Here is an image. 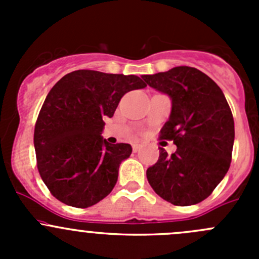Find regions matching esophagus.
Here are the masks:
<instances>
[{
  "mask_svg": "<svg viewBox=\"0 0 259 259\" xmlns=\"http://www.w3.org/2000/svg\"><path fill=\"white\" fill-rule=\"evenodd\" d=\"M140 149V144L139 143H133V150L138 151Z\"/></svg>",
  "mask_w": 259,
  "mask_h": 259,
  "instance_id": "esophagus-1",
  "label": "esophagus"
}]
</instances>
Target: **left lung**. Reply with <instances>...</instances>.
Listing matches in <instances>:
<instances>
[{
	"instance_id": "obj_1",
	"label": "left lung",
	"mask_w": 259,
	"mask_h": 259,
	"mask_svg": "<svg viewBox=\"0 0 259 259\" xmlns=\"http://www.w3.org/2000/svg\"><path fill=\"white\" fill-rule=\"evenodd\" d=\"M151 88L171 99V113L159 139L173 140L177 151L163 148L146 170L154 192L179 207L208 198L228 171L234 143V120L223 91L195 67L177 66L144 75Z\"/></svg>"
}]
</instances>
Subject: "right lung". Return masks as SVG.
I'll list each match as a JSON object with an SVG mask.
<instances>
[{"mask_svg":"<svg viewBox=\"0 0 259 259\" xmlns=\"http://www.w3.org/2000/svg\"><path fill=\"white\" fill-rule=\"evenodd\" d=\"M145 86L135 75L94 70H76L55 83L36 120L33 144L38 173L56 199L88 208L110 194L132 145L103 139V119L113 116L127 91Z\"/></svg>","mask_w":259,"mask_h":259,"instance_id":"1","label":"right lung"}]
</instances>
